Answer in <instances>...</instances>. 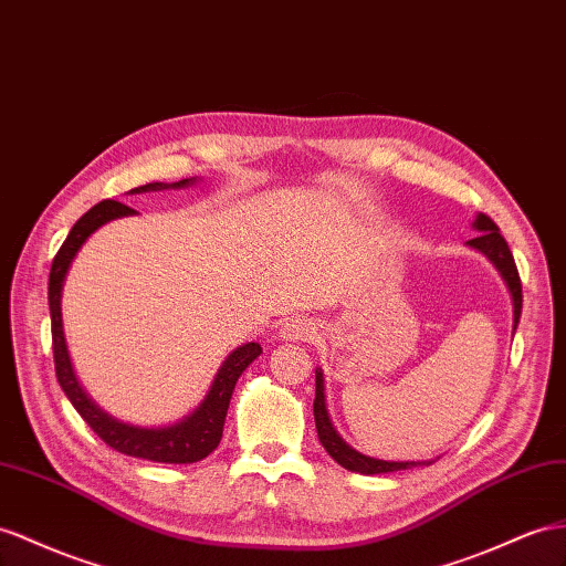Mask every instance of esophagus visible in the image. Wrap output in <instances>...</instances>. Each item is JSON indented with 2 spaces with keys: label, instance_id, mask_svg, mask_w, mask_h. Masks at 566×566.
Wrapping results in <instances>:
<instances>
[{
  "label": "esophagus",
  "instance_id": "1",
  "mask_svg": "<svg viewBox=\"0 0 566 566\" xmlns=\"http://www.w3.org/2000/svg\"><path fill=\"white\" fill-rule=\"evenodd\" d=\"M280 335L289 342H306L315 335V323L311 321V317H289V321L282 325V332Z\"/></svg>",
  "mask_w": 566,
  "mask_h": 566
}]
</instances>
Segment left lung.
Returning a JSON list of instances; mask_svg holds the SVG:
<instances>
[{"label":"left lung","mask_w":566,"mask_h":566,"mask_svg":"<svg viewBox=\"0 0 566 566\" xmlns=\"http://www.w3.org/2000/svg\"><path fill=\"white\" fill-rule=\"evenodd\" d=\"M473 229L481 231L475 239L467 241L471 249L481 251L492 265L497 268L502 274V280L510 289L512 296V306H514V329L518 325L521 317V303H524V296H521V280H518V270L514 263V255L506 245L504 237L500 234V227L490 220L488 214L478 212L473 220ZM313 416H315V428H317V438H321L323 447L327 449V454L335 459L339 467L349 469L354 473H364V475H375V473H389V471H403V469H413V467H428L432 461H385V459H373L356 452L354 447L346 444L335 426L329 421L327 413V403H325V380H323V370H315V401H313Z\"/></svg>","instance_id":"left-lung-1"}]
</instances>
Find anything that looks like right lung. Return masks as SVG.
<instances>
[{
    "instance_id": "right-lung-1",
    "label": "right lung",
    "mask_w": 566,
    "mask_h": 566,
    "mask_svg": "<svg viewBox=\"0 0 566 566\" xmlns=\"http://www.w3.org/2000/svg\"><path fill=\"white\" fill-rule=\"evenodd\" d=\"M193 181L196 177L174 181V184L153 181V184L132 188V193L165 191V188H186ZM134 212H136L134 208L124 206L119 200L97 202V206H93L74 227H71L66 241L62 243V249L56 251L52 260L48 301H50V317H52V354H54L56 380H60L64 395L69 397L71 403H74V409L81 413L83 421L88 423L97 432V438L105 444H109L112 449H117V452L126 457L148 459L159 463H193V461L206 459L212 449H217V444H220L229 399H231V392H234L237 380L241 378V373L249 368L260 354H263L258 342H249L231 352L224 364L220 366V370H217L214 380L210 385V392L200 401V407L191 416H186L184 421L165 426V428L128 426L105 413L88 395L83 392V387L78 385L74 366H71V358L66 352V339H64V327H62V289L66 282V272L71 263H74L76 253L81 251V245L95 229L117 220V217H128Z\"/></svg>"
}]
</instances>
